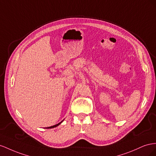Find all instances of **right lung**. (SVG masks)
I'll return each instance as SVG.
<instances>
[{
  "mask_svg": "<svg viewBox=\"0 0 156 156\" xmlns=\"http://www.w3.org/2000/svg\"><path fill=\"white\" fill-rule=\"evenodd\" d=\"M64 120V119H63ZM63 121H61L60 123H57V124H56V125H55V126H51V127H46V129H51V128H54V127H57V126H58L59 124H61L62 122H63Z\"/></svg>",
  "mask_w": 156,
  "mask_h": 156,
  "instance_id": "right-lung-1",
  "label": "right lung"
}]
</instances>
